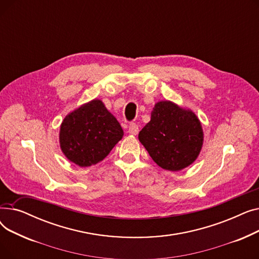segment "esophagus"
I'll use <instances>...</instances> for the list:
<instances>
[{"label": "esophagus", "instance_id": "obj_1", "mask_svg": "<svg viewBox=\"0 0 259 259\" xmlns=\"http://www.w3.org/2000/svg\"><path fill=\"white\" fill-rule=\"evenodd\" d=\"M128 132L132 135H137L139 133V126L137 124H134V122H133V124H130Z\"/></svg>", "mask_w": 259, "mask_h": 259}]
</instances>
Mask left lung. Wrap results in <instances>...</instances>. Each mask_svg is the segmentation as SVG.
<instances>
[{"instance_id":"left-lung-1","label":"left lung","mask_w":259,"mask_h":259,"mask_svg":"<svg viewBox=\"0 0 259 259\" xmlns=\"http://www.w3.org/2000/svg\"><path fill=\"white\" fill-rule=\"evenodd\" d=\"M139 140L160 168L180 171L197 158L203 132L194 112L161 101L155 104L151 119L139 133Z\"/></svg>"}]
</instances>
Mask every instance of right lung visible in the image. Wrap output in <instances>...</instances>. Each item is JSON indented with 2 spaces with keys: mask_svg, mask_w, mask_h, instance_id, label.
<instances>
[{
  "mask_svg": "<svg viewBox=\"0 0 259 259\" xmlns=\"http://www.w3.org/2000/svg\"><path fill=\"white\" fill-rule=\"evenodd\" d=\"M117 119L100 100H93L68 114L61 125L60 146L65 156L79 167L103 160L121 140Z\"/></svg>",
  "mask_w": 259,
  "mask_h": 259,
  "instance_id": "right-lung-1",
  "label": "right lung"
}]
</instances>
